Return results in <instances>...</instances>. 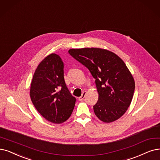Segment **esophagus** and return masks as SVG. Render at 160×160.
I'll use <instances>...</instances> for the list:
<instances>
[{"instance_id": "esophagus-1", "label": "esophagus", "mask_w": 160, "mask_h": 160, "mask_svg": "<svg viewBox=\"0 0 160 160\" xmlns=\"http://www.w3.org/2000/svg\"><path fill=\"white\" fill-rule=\"evenodd\" d=\"M86 93H87L86 91H84L82 93V95L80 97H79V101H81V100H82L84 99V98H85V95H86Z\"/></svg>"}]
</instances>
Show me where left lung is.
<instances>
[{"label":"left lung","instance_id":"obj_1","mask_svg":"<svg viewBox=\"0 0 160 160\" xmlns=\"http://www.w3.org/2000/svg\"><path fill=\"white\" fill-rule=\"evenodd\" d=\"M69 54L85 66L95 79L98 100L93 106L99 119L110 123L121 118L129 107L135 81L124 62L105 49H70Z\"/></svg>","mask_w":160,"mask_h":160}]
</instances>
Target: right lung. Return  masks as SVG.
<instances>
[{"label":"right lung","instance_id":"add662e5","mask_svg":"<svg viewBox=\"0 0 160 160\" xmlns=\"http://www.w3.org/2000/svg\"><path fill=\"white\" fill-rule=\"evenodd\" d=\"M30 97L37 110L50 122L62 123L71 116L76 98L66 85L63 63L58 55H48L38 66L31 81Z\"/></svg>","mask_w":160,"mask_h":160}]
</instances>
